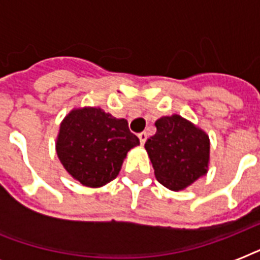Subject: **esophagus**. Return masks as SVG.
I'll return each instance as SVG.
<instances>
[{
  "label": "esophagus",
  "instance_id": "obj_1",
  "mask_svg": "<svg viewBox=\"0 0 260 260\" xmlns=\"http://www.w3.org/2000/svg\"><path fill=\"white\" fill-rule=\"evenodd\" d=\"M138 136H139V140H140V143H142V146H143V144L147 142V134L146 132H140Z\"/></svg>",
  "mask_w": 260,
  "mask_h": 260
}]
</instances>
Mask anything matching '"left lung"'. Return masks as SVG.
<instances>
[{
    "label": "left lung",
    "instance_id": "obj_1",
    "mask_svg": "<svg viewBox=\"0 0 260 260\" xmlns=\"http://www.w3.org/2000/svg\"><path fill=\"white\" fill-rule=\"evenodd\" d=\"M156 134L146 142L155 177L165 187L179 191L206 175L210 140L205 131L179 114L155 121Z\"/></svg>",
    "mask_w": 260,
    "mask_h": 260
}]
</instances>
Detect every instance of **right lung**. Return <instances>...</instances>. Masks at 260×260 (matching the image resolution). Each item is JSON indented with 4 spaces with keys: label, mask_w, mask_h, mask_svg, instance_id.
Instances as JSON below:
<instances>
[{
    "label": "right lung",
    "mask_w": 260,
    "mask_h": 260,
    "mask_svg": "<svg viewBox=\"0 0 260 260\" xmlns=\"http://www.w3.org/2000/svg\"><path fill=\"white\" fill-rule=\"evenodd\" d=\"M139 144L125 118L100 106H77L59 125L55 151L75 181L97 189L117 177L128 151Z\"/></svg>",
    "instance_id": "1"
}]
</instances>
